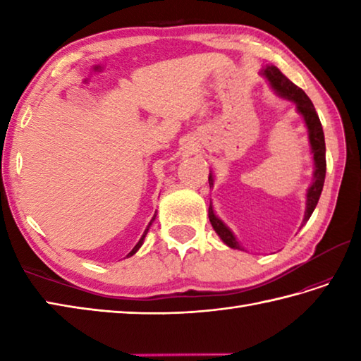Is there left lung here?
Listing matches in <instances>:
<instances>
[{"instance_id": "1", "label": "left lung", "mask_w": 361, "mask_h": 361, "mask_svg": "<svg viewBox=\"0 0 361 361\" xmlns=\"http://www.w3.org/2000/svg\"><path fill=\"white\" fill-rule=\"evenodd\" d=\"M260 74L264 75L267 82L270 83L271 90L274 91L276 96H279L286 101L293 102L296 106V111L301 114L304 119L305 128H307L309 133V144H310V153H312V159H313V178H312V185L307 189V194H305V212H304V219H302V225L307 224V220L315 211L321 190H323L324 186V178H326V142H324V132H323V126H321V121L318 118V114L315 111V106H313L312 101L307 97V94L304 91L296 87L293 82H290L286 75H283L278 68L274 65H267L260 70ZM209 186H214V175L209 173ZM209 221L214 228V231L217 233V235L221 239L225 245H228L229 248L234 250H240L243 251L242 245L237 242L234 233L229 229L224 220L219 219V216L214 212L212 203L209 204Z\"/></svg>"}]
</instances>
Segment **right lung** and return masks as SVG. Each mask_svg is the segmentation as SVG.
<instances>
[{"label":"right lung","mask_w":361,"mask_h":361,"mask_svg":"<svg viewBox=\"0 0 361 361\" xmlns=\"http://www.w3.org/2000/svg\"><path fill=\"white\" fill-rule=\"evenodd\" d=\"M155 217H157V214H155V216H153V217H152V220H150V224L147 225V228H145V231H144V234L141 235V239H140V242H137V243L135 245V247H133V250H132V251H130V252H128V255H127V257H130V256H133V255H135V252H136L137 250H140V248L142 247V243H144V239H145V235H147V233H149V228H150V225L153 224V220H155Z\"/></svg>","instance_id":"right-lung-1"}]
</instances>
